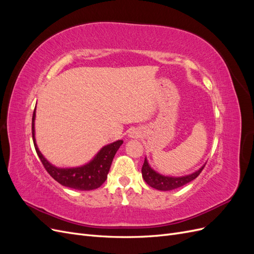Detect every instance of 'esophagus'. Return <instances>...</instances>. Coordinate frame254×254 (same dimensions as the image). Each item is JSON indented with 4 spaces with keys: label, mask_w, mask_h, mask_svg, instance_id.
Segmentation results:
<instances>
[{
    "label": "esophagus",
    "mask_w": 254,
    "mask_h": 254,
    "mask_svg": "<svg viewBox=\"0 0 254 254\" xmlns=\"http://www.w3.org/2000/svg\"><path fill=\"white\" fill-rule=\"evenodd\" d=\"M130 136L136 137V136H139V133H137V131H134V130H132V131H130Z\"/></svg>",
    "instance_id": "obj_1"
}]
</instances>
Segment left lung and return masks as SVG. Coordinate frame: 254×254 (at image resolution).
Here are the masks:
<instances>
[{"label":"left lung","mask_w":254,"mask_h":254,"mask_svg":"<svg viewBox=\"0 0 254 254\" xmlns=\"http://www.w3.org/2000/svg\"><path fill=\"white\" fill-rule=\"evenodd\" d=\"M203 168L204 165L201 168H199L197 172L184 177H166L153 171L145 158L144 164L142 166V176L145 182L147 183L149 187L159 190H172L183 187L184 184L196 179L199 174L202 172Z\"/></svg>","instance_id":"left-lung-1"}]
</instances>
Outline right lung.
Here are the masks:
<instances>
[{
	"mask_svg": "<svg viewBox=\"0 0 254 254\" xmlns=\"http://www.w3.org/2000/svg\"><path fill=\"white\" fill-rule=\"evenodd\" d=\"M36 111V109H35ZM33 113V122H32V132H33V141L37 155L41 160V162L47 172L51 175L52 178L55 179L63 186L66 188L75 189L78 190H91L99 188L106 181L107 175L109 173L112 160L117 153L120 146L123 144V141L113 142L109 145L105 146L95 158L89 162L88 164L80 167L73 168H58L52 165L49 161L45 159L40 150L38 149V146L35 140V115Z\"/></svg>",
	"mask_w": 254,
	"mask_h": 254,
	"instance_id": "obj_1",
	"label": "right lung"
}]
</instances>
